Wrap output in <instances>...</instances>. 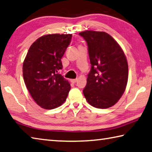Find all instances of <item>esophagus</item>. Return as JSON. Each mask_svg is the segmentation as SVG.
I'll return each mask as SVG.
<instances>
[{"mask_svg": "<svg viewBox=\"0 0 152 152\" xmlns=\"http://www.w3.org/2000/svg\"><path fill=\"white\" fill-rule=\"evenodd\" d=\"M77 80H77V79H71L70 80V82H72V83H76V82H77Z\"/></svg>", "mask_w": 152, "mask_h": 152, "instance_id": "1", "label": "esophagus"}]
</instances>
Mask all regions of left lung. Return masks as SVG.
<instances>
[{"label": "left lung", "instance_id": "8db88e82", "mask_svg": "<svg viewBox=\"0 0 152 152\" xmlns=\"http://www.w3.org/2000/svg\"><path fill=\"white\" fill-rule=\"evenodd\" d=\"M79 34L88 44L92 65L83 94L91 106L108 108L125 92L128 80L126 56L119 44L106 32L85 30Z\"/></svg>", "mask_w": 152, "mask_h": 152}]
</instances>
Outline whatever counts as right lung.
<instances>
[{
  "instance_id": "add662e5",
  "label": "right lung",
  "mask_w": 152,
  "mask_h": 152,
  "mask_svg": "<svg viewBox=\"0 0 152 152\" xmlns=\"http://www.w3.org/2000/svg\"><path fill=\"white\" fill-rule=\"evenodd\" d=\"M71 38V34L42 36L30 46L24 58V83L42 108H56L66 100L70 84L58 72L62 68L61 59Z\"/></svg>"
}]
</instances>
